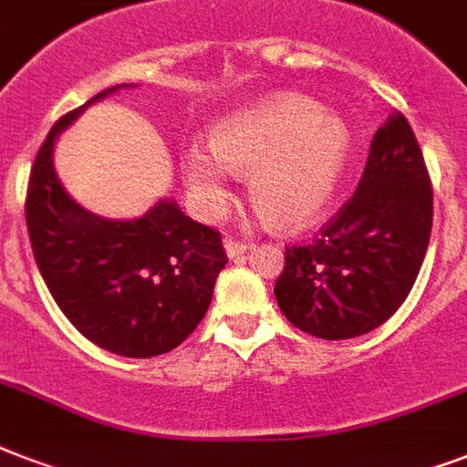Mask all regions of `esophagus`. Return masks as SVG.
<instances>
[{"mask_svg":"<svg viewBox=\"0 0 467 467\" xmlns=\"http://www.w3.org/2000/svg\"><path fill=\"white\" fill-rule=\"evenodd\" d=\"M223 244H225V252L230 259H240V256L247 254V244H244V242H237V240H233V237H225V242H223Z\"/></svg>","mask_w":467,"mask_h":467,"instance_id":"esophagus-1","label":"esophagus"}]
</instances>
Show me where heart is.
<instances>
[{"mask_svg":"<svg viewBox=\"0 0 467 467\" xmlns=\"http://www.w3.org/2000/svg\"><path fill=\"white\" fill-rule=\"evenodd\" d=\"M208 148L179 152L186 196L198 218L215 220L230 201L227 171L247 176L249 201L274 230L312 225L337 196L348 160L344 123L300 94H278L208 128Z\"/></svg>","mask_w":467,"mask_h":467,"instance_id":"b5f03b06","label":"heart"}]
</instances>
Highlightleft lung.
Instances as JSON below:
<instances>
[{
    "label": "left lung",
    "instance_id": "8db88e82",
    "mask_svg": "<svg viewBox=\"0 0 467 467\" xmlns=\"http://www.w3.org/2000/svg\"><path fill=\"white\" fill-rule=\"evenodd\" d=\"M431 218L417 138L402 113H390L373 135L354 198L312 244L285 249L274 288L285 319L319 339L373 332L412 291Z\"/></svg>",
    "mask_w": 467,
    "mask_h": 467
}]
</instances>
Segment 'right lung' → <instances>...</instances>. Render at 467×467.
I'll use <instances>...</instances> for the list:
<instances>
[{
    "label": "right lung",
    "instance_id": "obj_1",
    "mask_svg": "<svg viewBox=\"0 0 467 467\" xmlns=\"http://www.w3.org/2000/svg\"><path fill=\"white\" fill-rule=\"evenodd\" d=\"M130 87L104 89L55 123L33 161L26 225L40 276L77 332L111 354L152 358L203 319L227 264L220 234L183 215L174 198H160L138 218H101L69 196L53 161L62 130Z\"/></svg>",
    "mask_w": 467,
    "mask_h": 467
}]
</instances>
